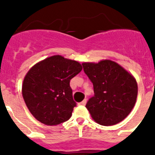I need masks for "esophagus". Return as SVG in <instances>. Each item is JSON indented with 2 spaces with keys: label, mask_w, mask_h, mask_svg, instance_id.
<instances>
[{
  "label": "esophagus",
  "mask_w": 155,
  "mask_h": 155,
  "mask_svg": "<svg viewBox=\"0 0 155 155\" xmlns=\"http://www.w3.org/2000/svg\"><path fill=\"white\" fill-rule=\"evenodd\" d=\"M86 103H87V100H84V101H83L82 102H80L79 104H80V105H85Z\"/></svg>",
  "instance_id": "34e87169"
}]
</instances>
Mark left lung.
Masks as SVG:
<instances>
[{
  "mask_svg": "<svg viewBox=\"0 0 155 155\" xmlns=\"http://www.w3.org/2000/svg\"><path fill=\"white\" fill-rule=\"evenodd\" d=\"M82 65L93 84L94 97L86 104L92 119L105 126L120 122L130 114L137 101L135 78L118 63L108 59Z\"/></svg>",
  "mask_w": 155,
  "mask_h": 155,
  "instance_id": "1",
  "label": "left lung"
}]
</instances>
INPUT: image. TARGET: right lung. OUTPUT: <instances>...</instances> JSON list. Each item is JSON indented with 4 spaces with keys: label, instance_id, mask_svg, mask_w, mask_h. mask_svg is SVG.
<instances>
[{
    "label": "right lung",
    "instance_id": "1",
    "mask_svg": "<svg viewBox=\"0 0 155 155\" xmlns=\"http://www.w3.org/2000/svg\"><path fill=\"white\" fill-rule=\"evenodd\" d=\"M82 70L79 62L53 55L40 61L26 73L22 97L36 120L47 125H57L71 117L76 105L70 80Z\"/></svg>",
    "mask_w": 155,
    "mask_h": 155
}]
</instances>
